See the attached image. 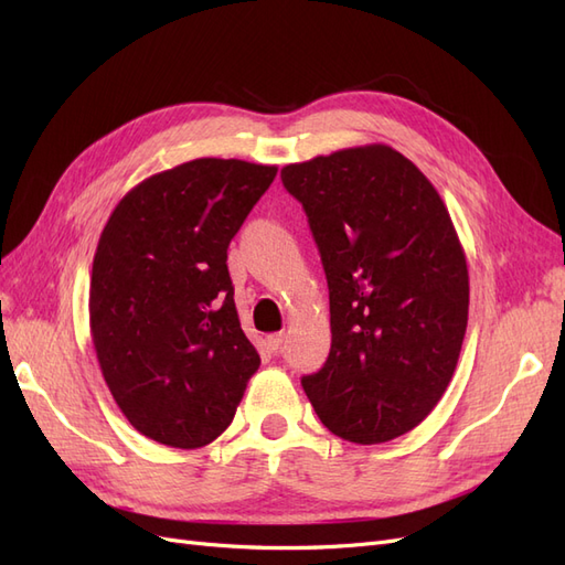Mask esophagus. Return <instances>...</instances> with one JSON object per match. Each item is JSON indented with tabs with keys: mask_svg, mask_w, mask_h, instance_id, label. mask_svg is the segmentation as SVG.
<instances>
[{
	"mask_svg": "<svg viewBox=\"0 0 565 565\" xmlns=\"http://www.w3.org/2000/svg\"><path fill=\"white\" fill-rule=\"evenodd\" d=\"M284 333H269L267 335V348L271 350V352H277L279 348H281V343H284Z\"/></svg>",
	"mask_w": 565,
	"mask_h": 565,
	"instance_id": "1",
	"label": "esophagus"
}]
</instances>
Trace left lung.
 I'll return each instance as SVG.
<instances>
[{
    "label": "left lung",
    "instance_id": "left-lung-1",
    "mask_svg": "<svg viewBox=\"0 0 565 565\" xmlns=\"http://www.w3.org/2000/svg\"><path fill=\"white\" fill-rule=\"evenodd\" d=\"M329 284L331 352L305 395L358 445L409 433L438 405L469 321V269L440 193L385 143L281 170Z\"/></svg>",
    "mask_w": 565,
    "mask_h": 565
}]
</instances>
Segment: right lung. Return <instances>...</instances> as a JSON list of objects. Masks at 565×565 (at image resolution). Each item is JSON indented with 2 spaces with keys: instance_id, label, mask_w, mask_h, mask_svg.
<instances>
[{
  "instance_id": "right-lung-1",
  "label": "right lung",
  "mask_w": 565,
  "mask_h": 565,
  "mask_svg": "<svg viewBox=\"0 0 565 565\" xmlns=\"http://www.w3.org/2000/svg\"><path fill=\"white\" fill-rule=\"evenodd\" d=\"M274 177L277 166L189 160L127 191L99 236L96 360L127 422L160 445H211L260 366L238 321L227 248Z\"/></svg>"
}]
</instances>
